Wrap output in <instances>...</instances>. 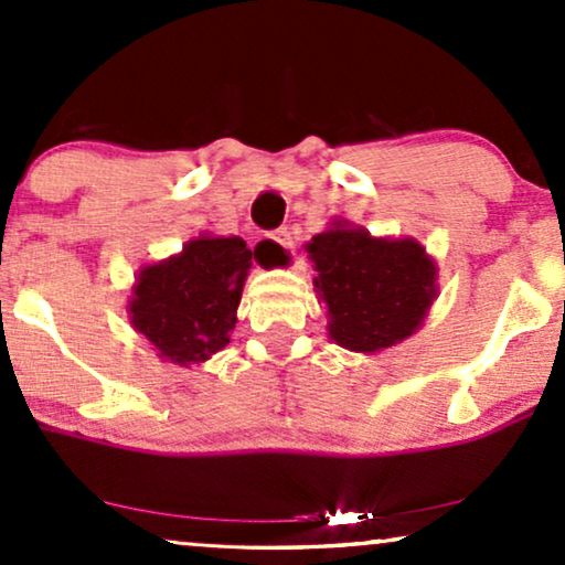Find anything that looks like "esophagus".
I'll list each match as a JSON object with an SVG mask.
<instances>
[{"label":"esophagus","instance_id":"obj_1","mask_svg":"<svg viewBox=\"0 0 565 565\" xmlns=\"http://www.w3.org/2000/svg\"><path fill=\"white\" fill-rule=\"evenodd\" d=\"M268 238H270V242H274V244L284 246V249H291V233H289V228H276V231H270Z\"/></svg>","mask_w":565,"mask_h":565}]
</instances>
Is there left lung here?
Segmentation results:
<instances>
[{"mask_svg":"<svg viewBox=\"0 0 565 565\" xmlns=\"http://www.w3.org/2000/svg\"><path fill=\"white\" fill-rule=\"evenodd\" d=\"M316 291L329 308L337 345L374 353L406 340L436 297V265L412 238L387 242L361 228L319 233L308 244Z\"/></svg>","mask_w":565,"mask_h":565,"instance_id":"8db88e82","label":"left lung"}]
</instances>
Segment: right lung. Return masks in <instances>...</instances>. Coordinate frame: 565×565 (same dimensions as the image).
<instances>
[{
	"instance_id": "add662e5",
	"label": "right lung",
	"mask_w": 565,
	"mask_h": 565,
	"mask_svg": "<svg viewBox=\"0 0 565 565\" xmlns=\"http://www.w3.org/2000/svg\"><path fill=\"white\" fill-rule=\"evenodd\" d=\"M249 268L242 238L188 242L178 257L140 270L129 302L135 329L172 364H201L231 342Z\"/></svg>"
}]
</instances>
